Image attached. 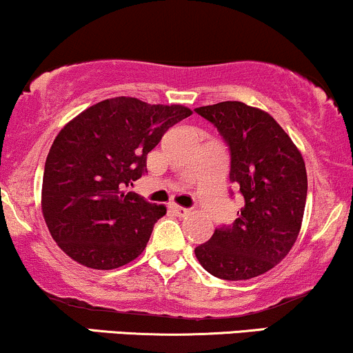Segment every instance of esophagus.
<instances>
[{
    "instance_id": "esophagus-1",
    "label": "esophagus",
    "mask_w": 353,
    "mask_h": 353,
    "mask_svg": "<svg viewBox=\"0 0 353 353\" xmlns=\"http://www.w3.org/2000/svg\"><path fill=\"white\" fill-rule=\"evenodd\" d=\"M170 210H172L175 215H178V217H183V215H187L188 212H190V210H188V208L175 205V203H173V205H170Z\"/></svg>"
}]
</instances>
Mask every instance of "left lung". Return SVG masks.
Here are the masks:
<instances>
[{
  "instance_id": "left-lung-1",
  "label": "left lung",
  "mask_w": 353,
  "mask_h": 353,
  "mask_svg": "<svg viewBox=\"0 0 353 353\" xmlns=\"http://www.w3.org/2000/svg\"><path fill=\"white\" fill-rule=\"evenodd\" d=\"M195 111L229 146V178L244 196L232 225L215 229L210 241L195 248V256L215 278H256L281 263L296 242L308 190L305 160L266 111L239 101Z\"/></svg>"
}]
</instances>
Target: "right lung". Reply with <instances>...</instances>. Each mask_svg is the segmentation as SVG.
<instances>
[{
    "instance_id": "obj_1",
    "label": "right lung",
    "mask_w": 353,
    "mask_h": 353,
    "mask_svg": "<svg viewBox=\"0 0 353 353\" xmlns=\"http://www.w3.org/2000/svg\"><path fill=\"white\" fill-rule=\"evenodd\" d=\"M192 111L112 97L90 105L57 134L45 161L41 212L50 236L75 263L116 269L145 251L166 214L126 192L146 173V157Z\"/></svg>"
}]
</instances>
